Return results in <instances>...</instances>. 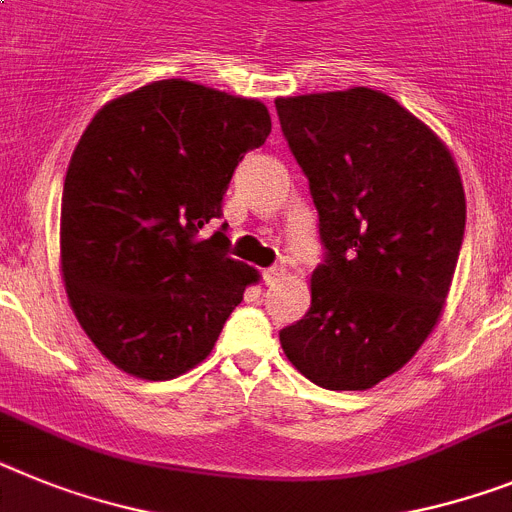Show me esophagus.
<instances>
[{
    "label": "esophagus",
    "instance_id": "34e87169",
    "mask_svg": "<svg viewBox=\"0 0 512 512\" xmlns=\"http://www.w3.org/2000/svg\"><path fill=\"white\" fill-rule=\"evenodd\" d=\"M261 277H264L266 287H274L279 279L285 277V269H282V266H269V269H264V274H261Z\"/></svg>",
    "mask_w": 512,
    "mask_h": 512
}]
</instances>
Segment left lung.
Instances as JSON below:
<instances>
[{
	"label": "left lung",
	"mask_w": 512,
	"mask_h": 512,
	"mask_svg": "<svg viewBox=\"0 0 512 512\" xmlns=\"http://www.w3.org/2000/svg\"><path fill=\"white\" fill-rule=\"evenodd\" d=\"M318 209L310 310L279 331L316 386L365 391L404 368L443 310L466 227L451 152L386 93L274 100Z\"/></svg>",
	"instance_id": "8db88e82"
}]
</instances>
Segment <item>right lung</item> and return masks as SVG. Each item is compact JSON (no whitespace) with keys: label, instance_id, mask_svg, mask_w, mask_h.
<instances>
[{"label":"right lung","instance_id":"add662e5","mask_svg":"<svg viewBox=\"0 0 512 512\" xmlns=\"http://www.w3.org/2000/svg\"><path fill=\"white\" fill-rule=\"evenodd\" d=\"M272 131L261 100L160 80L95 113L61 194V277L74 316L119 370L170 381L212 352L259 279L230 259L222 196Z\"/></svg>","mask_w":512,"mask_h":512}]
</instances>
